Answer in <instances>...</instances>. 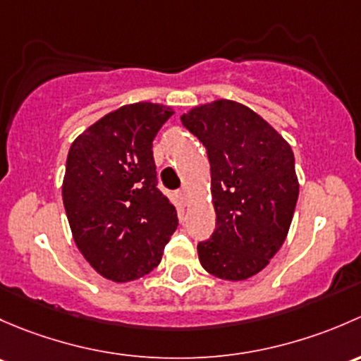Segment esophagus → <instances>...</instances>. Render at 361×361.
<instances>
[{"label":"esophagus","instance_id":"obj_1","mask_svg":"<svg viewBox=\"0 0 361 361\" xmlns=\"http://www.w3.org/2000/svg\"><path fill=\"white\" fill-rule=\"evenodd\" d=\"M179 198L184 203H188V200H189V191H188V189H185V188L180 189V191H179Z\"/></svg>","mask_w":361,"mask_h":361}]
</instances>
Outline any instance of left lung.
<instances>
[{
    "instance_id": "left-lung-1",
    "label": "left lung",
    "mask_w": 361,
    "mask_h": 361,
    "mask_svg": "<svg viewBox=\"0 0 361 361\" xmlns=\"http://www.w3.org/2000/svg\"><path fill=\"white\" fill-rule=\"evenodd\" d=\"M182 125L205 146L215 231L198 243L210 274L229 281L254 276L283 245L299 196L292 147L243 104L219 99L192 107Z\"/></svg>"
}]
</instances>
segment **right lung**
I'll return each instance as SVG.
<instances>
[{
  "mask_svg": "<svg viewBox=\"0 0 361 361\" xmlns=\"http://www.w3.org/2000/svg\"><path fill=\"white\" fill-rule=\"evenodd\" d=\"M172 107L126 104L76 137L69 147L62 200L74 243L100 276L137 280L161 261L179 226L158 189L153 140Z\"/></svg>",
  "mask_w": 361,
  "mask_h": 361,
  "instance_id": "obj_1",
  "label": "right lung"
}]
</instances>
